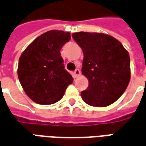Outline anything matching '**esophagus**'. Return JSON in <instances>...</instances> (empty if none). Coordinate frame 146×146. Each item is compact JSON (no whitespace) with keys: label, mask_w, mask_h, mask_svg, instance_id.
<instances>
[{"label":"esophagus","mask_w":146,"mask_h":146,"mask_svg":"<svg viewBox=\"0 0 146 146\" xmlns=\"http://www.w3.org/2000/svg\"><path fill=\"white\" fill-rule=\"evenodd\" d=\"M74 74H75V77H78L79 75H81V71L79 69H76L75 71H74Z\"/></svg>","instance_id":"1"}]
</instances>
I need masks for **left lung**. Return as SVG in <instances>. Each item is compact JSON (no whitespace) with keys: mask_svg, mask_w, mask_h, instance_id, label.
<instances>
[{"mask_svg":"<svg viewBox=\"0 0 146 146\" xmlns=\"http://www.w3.org/2000/svg\"><path fill=\"white\" fill-rule=\"evenodd\" d=\"M83 52L82 73L89 81L81 93L91 106L106 107L120 98L131 79L130 56L120 42L103 33L72 34Z\"/></svg>","mask_w":146,"mask_h":146,"instance_id":"left-lung-1","label":"left lung"}]
</instances>
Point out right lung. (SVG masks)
<instances>
[{
	"label": "right lung",
	"mask_w": 146,
	"mask_h": 146,
	"mask_svg": "<svg viewBox=\"0 0 146 146\" xmlns=\"http://www.w3.org/2000/svg\"><path fill=\"white\" fill-rule=\"evenodd\" d=\"M71 34L49 31L35 39L19 60L18 77L26 94L39 104H52L64 95L73 78L64 69L60 49Z\"/></svg>",
	"instance_id": "obj_1"
}]
</instances>
